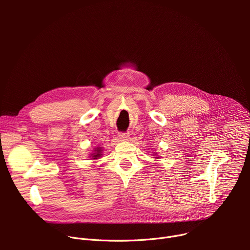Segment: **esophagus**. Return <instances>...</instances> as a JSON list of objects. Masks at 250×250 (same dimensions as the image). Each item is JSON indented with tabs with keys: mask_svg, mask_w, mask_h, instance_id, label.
<instances>
[{
	"mask_svg": "<svg viewBox=\"0 0 250 250\" xmlns=\"http://www.w3.org/2000/svg\"><path fill=\"white\" fill-rule=\"evenodd\" d=\"M118 138H120L121 141H128L129 140V135L125 134V133H121L118 135Z\"/></svg>",
	"mask_w": 250,
	"mask_h": 250,
	"instance_id": "1",
	"label": "esophagus"
}]
</instances>
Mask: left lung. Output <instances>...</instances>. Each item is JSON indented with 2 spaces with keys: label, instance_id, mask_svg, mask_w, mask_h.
Segmentation results:
<instances>
[{
  "label": "left lung",
  "instance_id": "8db88e82",
  "mask_svg": "<svg viewBox=\"0 0 250 250\" xmlns=\"http://www.w3.org/2000/svg\"><path fill=\"white\" fill-rule=\"evenodd\" d=\"M153 155H154V158H155V159H159V158H160V156L157 155V153H156V154H153Z\"/></svg>",
  "mask_w": 250,
  "mask_h": 250
}]
</instances>
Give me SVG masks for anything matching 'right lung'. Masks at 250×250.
<instances>
[{
    "mask_svg": "<svg viewBox=\"0 0 250 250\" xmlns=\"http://www.w3.org/2000/svg\"><path fill=\"white\" fill-rule=\"evenodd\" d=\"M102 148L101 147H96L93 149V151H92V153L90 154L89 158H91L92 160H98L100 157H102Z\"/></svg>",
    "mask_w": 250,
    "mask_h": 250,
    "instance_id": "obj_1",
    "label": "right lung"
}]
</instances>
